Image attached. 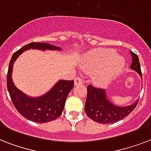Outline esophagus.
Listing matches in <instances>:
<instances>
[{"label":"esophagus","mask_w":151,"mask_h":151,"mask_svg":"<svg viewBox=\"0 0 151 151\" xmlns=\"http://www.w3.org/2000/svg\"><path fill=\"white\" fill-rule=\"evenodd\" d=\"M74 85H83L82 79H81V78H75V80H74Z\"/></svg>","instance_id":"obj_1"}]
</instances>
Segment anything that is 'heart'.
Returning a JSON list of instances; mask_svg holds the SVG:
<instances>
[{"label":"heart","instance_id":"1","mask_svg":"<svg viewBox=\"0 0 151 151\" xmlns=\"http://www.w3.org/2000/svg\"><path fill=\"white\" fill-rule=\"evenodd\" d=\"M125 66L124 59L116 56L114 50L98 48L88 52L82 58V67L87 71H98L94 76L95 81L104 84L122 73Z\"/></svg>","mask_w":151,"mask_h":151}]
</instances>
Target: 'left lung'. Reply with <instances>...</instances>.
Listing matches in <instances>:
<instances>
[{"label": "left lung", "instance_id": "8db88e82", "mask_svg": "<svg viewBox=\"0 0 151 151\" xmlns=\"http://www.w3.org/2000/svg\"><path fill=\"white\" fill-rule=\"evenodd\" d=\"M131 55L132 62L130 67L142 77L138 55L132 52H131ZM87 91V99L85 106V113L91 119L100 124H110L123 119L136 108L138 103V101H136L131 106L120 107L114 105L108 100L103 88L89 85H88Z\"/></svg>", "mask_w": 151, "mask_h": 151}]
</instances>
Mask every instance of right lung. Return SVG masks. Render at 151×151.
I'll return each instance as SVG.
<instances>
[{"label":"right lung","mask_w":151,"mask_h":151,"mask_svg":"<svg viewBox=\"0 0 151 151\" xmlns=\"http://www.w3.org/2000/svg\"><path fill=\"white\" fill-rule=\"evenodd\" d=\"M30 48L41 50H60L61 48L47 43L32 42L26 45L15 52L12 56L7 74V87L13 105L18 112L27 119L37 123L52 122L62 114L69 92L73 88L74 81H59L45 96L38 98H30L23 94L15 87L12 79V71L14 61L22 52Z\"/></svg>","instance_id":"obj_1"}]
</instances>
